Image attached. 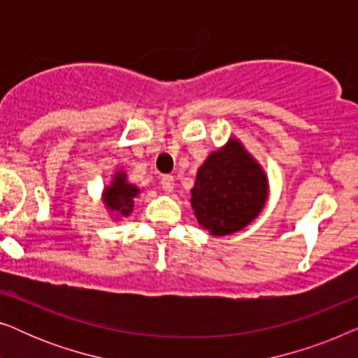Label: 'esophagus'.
Wrapping results in <instances>:
<instances>
[{
  "instance_id": "34e87169",
  "label": "esophagus",
  "mask_w": 358,
  "mask_h": 358,
  "mask_svg": "<svg viewBox=\"0 0 358 358\" xmlns=\"http://www.w3.org/2000/svg\"><path fill=\"white\" fill-rule=\"evenodd\" d=\"M161 185H163V189L166 192H171V190L174 189V178L169 174H164L163 178H161Z\"/></svg>"
}]
</instances>
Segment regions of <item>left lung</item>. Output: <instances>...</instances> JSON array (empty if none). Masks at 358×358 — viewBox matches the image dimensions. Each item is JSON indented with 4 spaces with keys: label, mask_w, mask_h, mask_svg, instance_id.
<instances>
[{
    "label": "left lung",
    "mask_w": 358,
    "mask_h": 358,
    "mask_svg": "<svg viewBox=\"0 0 358 358\" xmlns=\"http://www.w3.org/2000/svg\"><path fill=\"white\" fill-rule=\"evenodd\" d=\"M190 192L200 227L213 236H227L261 213L268 187L261 166L236 138H231L200 166Z\"/></svg>",
    "instance_id": "8db88e82"
}]
</instances>
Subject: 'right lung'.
Segmentation results:
<instances>
[{"mask_svg": "<svg viewBox=\"0 0 358 358\" xmlns=\"http://www.w3.org/2000/svg\"><path fill=\"white\" fill-rule=\"evenodd\" d=\"M140 194V189L127 182L125 173H117L109 187L104 190V203L110 212L119 217H129L134 210V199Z\"/></svg>", "mask_w": 358, "mask_h": 358, "instance_id": "right-lung-1", "label": "right lung"}]
</instances>
